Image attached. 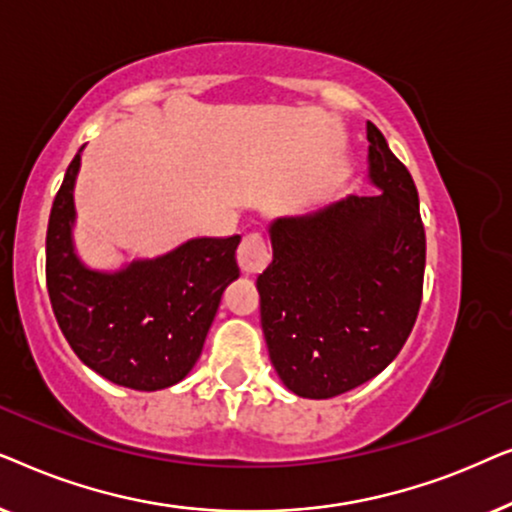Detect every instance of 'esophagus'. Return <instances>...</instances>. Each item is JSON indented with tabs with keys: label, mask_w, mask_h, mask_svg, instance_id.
<instances>
[{
	"label": "esophagus",
	"mask_w": 512,
	"mask_h": 512,
	"mask_svg": "<svg viewBox=\"0 0 512 512\" xmlns=\"http://www.w3.org/2000/svg\"><path fill=\"white\" fill-rule=\"evenodd\" d=\"M237 263L244 275H256L265 270V265L270 263V249L261 233H247L242 237L240 247H237Z\"/></svg>",
	"instance_id": "esophagus-1"
}]
</instances>
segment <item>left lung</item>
Segmentation results:
<instances>
[{
    "label": "left lung",
    "mask_w": 512,
    "mask_h": 512,
    "mask_svg": "<svg viewBox=\"0 0 512 512\" xmlns=\"http://www.w3.org/2000/svg\"><path fill=\"white\" fill-rule=\"evenodd\" d=\"M368 142V177L382 193L272 221V263L256 279L270 361L303 398L340 396L380 375L422 305L415 181L373 123Z\"/></svg>",
    "instance_id": "left-lung-1"
}]
</instances>
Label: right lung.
<instances>
[{
	"instance_id": "1",
	"label": "right lung",
	"mask_w": 512,
	"mask_h": 512,
	"mask_svg": "<svg viewBox=\"0 0 512 512\" xmlns=\"http://www.w3.org/2000/svg\"><path fill=\"white\" fill-rule=\"evenodd\" d=\"M69 163L46 233V286L74 354L109 382L137 391L172 387L200 359L221 293L240 277V235L195 237L153 261L118 272L90 270L74 254V181Z\"/></svg>"
}]
</instances>
